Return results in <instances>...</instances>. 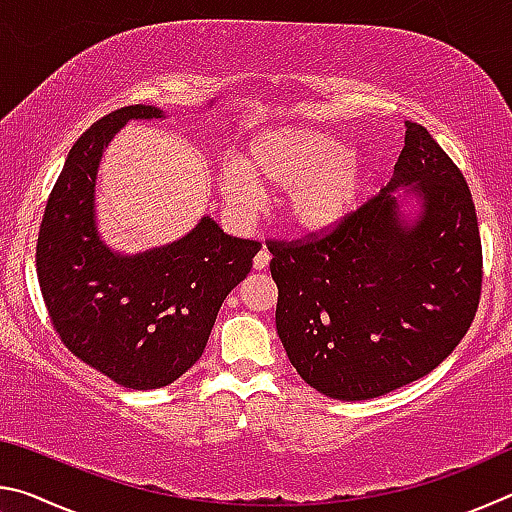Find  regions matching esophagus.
<instances>
[{
	"label": "esophagus",
	"instance_id": "1",
	"mask_svg": "<svg viewBox=\"0 0 512 512\" xmlns=\"http://www.w3.org/2000/svg\"><path fill=\"white\" fill-rule=\"evenodd\" d=\"M268 262H271V255H268V250H266V248H262V250H259V253L255 255V259H253L255 271H266Z\"/></svg>",
	"mask_w": 512,
	"mask_h": 512
}]
</instances>
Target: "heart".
<instances>
[{
	"label": "heart",
	"instance_id": "1",
	"mask_svg": "<svg viewBox=\"0 0 512 512\" xmlns=\"http://www.w3.org/2000/svg\"><path fill=\"white\" fill-rule=\"evenodd\" d=\"M370 176V158L357 146L316 128L282 126L255 135L244 160L225 162L219 189L237 212L257 207L264 187L280 189L293 228L327 235L357 212Z\"/></svg>",
	"mask_w": 512,
	"mask_h": 512
}]
</instances>
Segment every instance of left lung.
Returning a JSON list of instances; mask_svg holds the SVG:
<instances>
[{
    "instance_id": "8db88e82",
    "label": "left lung",
    "mask_w": 512,
    "mask_h": 512,
    "mask_svg": "<svg viewBox=\"0 0 512 512\" xmlns=\"http://www.w3.org/2000/svg\"><path fill=\"white\" fill-rule=\"evenodd\" d=\"M268 250L277 334L298 375L332 400H372L429 375L479 307L470 187L413 121L391 183L375 198L323 239Z\"/></svg>"
}]
</instances>
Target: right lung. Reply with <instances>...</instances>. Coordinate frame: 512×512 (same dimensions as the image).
<instances>
[{"instance_id":"obj_1","label":"right lung","mask_w":512,"mask_h":512,"mask_svg":"<svg viewBox=\"0 0 512 512\" xmlns=\"http://www.w3.org/2000/svg\"><path fill=\"white\" fill-rule=\"evenodd\" d=\"M131 119H164V112L115 110L72 146L42 216L36 266L67 350L124 388L151 391L201 359L225 296L262 246L225 235L203 216L167 246L137 255L112 250L99 235L94 192L103 151Z\"/></svg>"}]
</instances>
